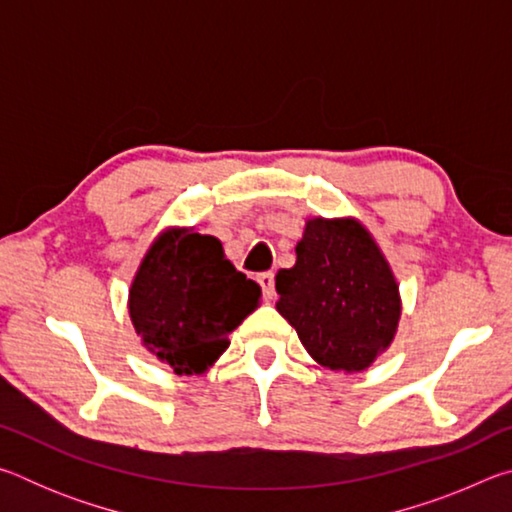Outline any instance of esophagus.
Here are the masks:
<instances>
[{"mask_svg":"<svg viewBox=\"0 0 512 512\" xmlns=\"http://www.w3.org/2000/svg\"><path fill=\"white\" fill-rule=\"evenodd\" d=\"M257 282L259 287L264 291V298L266 300H273L275 298V275L273 273H259L257 275Z\"/></svg>","mask_w":512,"mask_h":512,"instance_id":"obj_1","label":"esophagus"}]
</instances>
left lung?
<instances>
[{"label": "left lung", "instance_id": "left-lung-1", "mask_svg": "<svg viewBox=\"0 0 512 512\" xmlns=\"http://www.w3.org/2000/svg\"><path fill=\"white\" fill-rule=\"evenodd\" d=\"M275 289L277 311L327 370H366L395 339L400 284L375 237L352 216L309 219L296 264L277 271Z\"/></svg>", "mask_w": 512, "mask_h": 512}]
</instances>
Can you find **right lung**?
<instances>
[{"mask_svg":"<svg viewBox=\"0 0 512 512\" xmlns=\"http://www.w3.org/2000/svg\"><path fill=\"white\" fill-rule=\"evenodd\" d=\"M262 289L225 259L221 241L169 228L146 250L128 291L142 345L176 375H201L259 307Z\"/></svg>","mask_w":512,"mask_h":512,"instance_id":"right-lung-1","label":"right lung"}]
</instances>
